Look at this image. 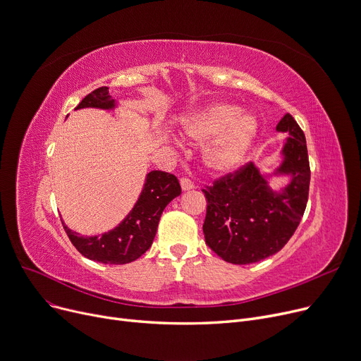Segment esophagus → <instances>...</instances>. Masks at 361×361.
Wrapping results in <instances>:
<instances>
[{
    "mask_svg": "<svg viewBox=\"0 0 361 361\" xmlns=\"http://www.w3.org/2000/svg\"><path fill=\"white\" fill-rule=\"evenodd\" d=\"M180 184H181V188H183V192H188V190H193V188H195V183H193L192 180H188V178H181Z\"/></svg>",
    "mask_w": 361,
    "mask_h": 361,
    "instance_id": "obj_1",
    "label": "esophagus"
}]
</instances>
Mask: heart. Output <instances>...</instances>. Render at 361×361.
I'll use <instances>...</instances> for the list:
<instances>
[{
    "mask_svg": "<svg viewBox=\"0 0 361 361\" xmlns=\"http://www.w3.org/2000/svg\"><path fill=\"white\" fill-rule=\"evenodd\" d=\"M240 115L231 104H214L187 120V136L207 144L202 150V164L207 173L225 176L235 171L247 157L257 136V120L252 114Z\"/></svg>",
    "mask_w": 361,
    "mask_h": 361,
    "instance_id": "heart-1",
    "label": "heart"
}]
</instances>
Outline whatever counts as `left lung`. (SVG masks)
<instances>
[{"label":"left lung","mask_w":361,"mask_h":361,"mask_svg":"<svg viewBox=\"0 0 361 361\" xmlns=\"http://www.w3.org/2000/svg\"><path fill=\"white\" fill-rule=\"evenodd\" d=\"M275 130L288 137L279 152L281 164L272 173L250 162L203 190L206 244L228 263L249 264L278 253L306 211L310 166L305 133L290 114ZM274 176H287L289 183L274 191Z\"/></svg>","instance_id":"8db88e82"}]
</instances>
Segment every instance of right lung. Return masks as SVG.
<instances>
[{"instance_id": "1", "label": "right lung", "mask_w": 361, "mask_h": 361, "mask_svg": "<svg viewBox=\"0 0 361 361\" xmlns=\"http://www.w3.org/2000/svg\"><path fill=\"white\" fill-rule=\"evenodd\" d=\"M82 108L111 111L117 108V101L112 99L108 87L102 86L75 106V109ZM180 195L181 187L177 177L164 171H149L135 206L112 230L85 237L70 230L63 219L61 222L70 241L85 257L106 264H124L139 259L150 247L164 209Z\"/></svg>"}]
</instances>
